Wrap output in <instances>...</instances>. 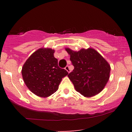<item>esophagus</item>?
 <instances>
[{
	"label": "esophagus",
	"mask_w": 132,
	"mask_h": 132,
	"mask_svg": "<svg viewBox=\"0 0 132 132\" xmlns=\"http://www.w3.org/2000/svg\"><path fill=\"white\" fill-rule=\"evenodd\" d=\"M64 69L68 71V72H69V73L70 72V69H69V67L68 66H66V67H65Z\"/></svg>",
	"instance_id": "obj_1"
}]
</instances>
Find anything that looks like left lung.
Returning a JSON list of instances; mask_svg holds the SVG:
<instances>
[{"label":"left lung","mask_w":132,"mask_h":132,"mask_svg":"<svg viewBox=\"0 0 132 132\" xmlns=\"http://www.w3.org/2000/svg\"><path fill=\"white\" fill-rule=\"evenodd\" d=\"M65 50L75 67L68 76L76 91L86 97L102 91L109 79L110 66L108 62L93 48H82L78 51L68 48Z\"/></svg>","instance_id":"left-lung-1"}]
</instances>
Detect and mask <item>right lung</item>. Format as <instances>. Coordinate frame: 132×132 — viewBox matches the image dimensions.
Returning <instances> with one entry per match:
<instances>
[{
	"label": "right lung",
	"mask_w": 132,
	"mask_h": 132,
	"mask_svg": "<svg viewBox=\"0 0 132 132\" xmlns=\"http://www.w3.org/2000/svg\"><path fill=\"white\" fill-rule=\"evenodd\" d=\"M54 50L42 48L27 59L23 66L24 82L30 91L41 97H47L58 89L62 78L68 75L61 69L54 56Z\"/></svg>",
	"instance_id": "obj_1"
}]
</instances>
